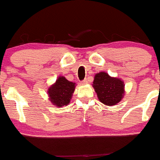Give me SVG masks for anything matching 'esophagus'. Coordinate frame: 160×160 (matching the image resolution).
Here are the masks:
<instances>
[{
    "mask_svg": "<svg viewBox=\"0 0 160 160\" xmlns=\"http://www.w3.org/2000/svg\"><path fill=\"white\" fill-rule=\"evenodd\" d=\"M81 83L82 84H87V83H88V80H87V79H84L83 80H82Z\"/></svg>",
    "mask_w": 160,
    "mask_h": 160,
    "instance_id": "obj_1",
    "label": "esophagus"
}]
</instances>
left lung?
<instances>
[{"instance_id": "8db88e82", "label": "left lung", "mask_w": 160, "mask_h": 160, "mask_svg": "<svg viewBox=\"0 0 160 160\" xmlns=\"http://www.w3.org/2000/svg\"><path fill=\"white\" fill-rule=\"evenodd\" d=\"M93 87L98 99L105 105L112 106L118 104L125 93L123 81L118 78L111 77L104 72L95 75Z\"/></svg>"}]
</instances>
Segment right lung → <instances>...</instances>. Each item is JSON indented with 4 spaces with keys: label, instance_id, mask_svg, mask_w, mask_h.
<instances>
[{
    "label": "right lung",
    "instance_id": "add662e5",
    "mask_svg": "<svg viewBox=\"0 0 160 160\" xmlns=\"http://www.w3.org/2000/svg\"><path fill=\"white\" fill-rule=\"evenodd\" d=\"M75 90V83L67 80L65 77H59L56 83L49 88L50 101L54 105L60 108L70 103L72 94Z\"/></svg>",
    "mask_w": 160,
    "mask_h": 160
}]
</instances>
